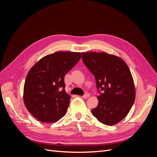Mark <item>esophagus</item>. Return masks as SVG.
<instances>
[{
	"label": "esophagus",
	"mask_w": 157,
	"mask_h": 157,
	"mask_svg": "<svg viewBox=\"0 0 157 157\" xmlns=\"http://www.w3.org/2000/svg\"><path fill=\"white\" fill-rule=\"evenodd\" d=\"M90 94L89 93H85L84 96H82V98H88L90 97Z\"/></svg>",
	"instance_id": "esophagus-1"
}]
</instances>
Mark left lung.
Here are the masks:
<instances>
[{
  "label": "left lung",
  "mask_w": 157,
  "mask_h": 157,
  "mask_svg": "<svg viewBox=\"0 0 157 157\" xmlns=\"http://www.w3.org/2000/svg\"><path fill=\"white\" fill-rule=\"evenodd\" d=\"M82 61L95 77L98 105L92 115L103 124L113 126L125 118L136 98L129 67L119 57L106 52H82Z\"/></svg>",
  "instance_id": "8db88e82"
}]
</instances>
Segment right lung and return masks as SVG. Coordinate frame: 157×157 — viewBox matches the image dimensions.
Returning a JSON list of instances; mask_svg holds the SVG:
<instances>
[{
    "instance_id": "1",
    "label": "right lung",
    "mask_w": 157,
    "mask_h": 157,
    "mask_svg": "<svg viewBox=\"0 0 157 157\" xmlns=\"http://www.w3.org/2000/svg\"><path fill=\"white\" fill-rule=\"evenodd\" d=\"M80 58V52H57L43 57L29 70L23 101L37 120L52 123L65 115L71 97L65 90L64 77Z\"/></svg>"
}]
</instances>
